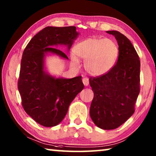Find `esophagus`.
Returning a JSON list of instances; mask_svg holds the SVG:
<instances>
[{
	"mask_svg": "<svg viewBox=\"0 0 156 156\" xmlns=\"http://www.w3.org/2000/svg\"><path fill=\"white\" fill-rule=\"evenodd\" d=\"M83 83L84 84V86H88L89 84V79L87 78H83Z\"/></svg>",
	"mask_w": 156,
	"mask_h": 156,
	"instance_id": "1",
	"label": "esophagus"
}]
</instances>
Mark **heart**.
Listing matches in <instances>:
<instances>
[{
  "label": "heart",
  "mask_w": 156,
  "mask_h": 156,
  "mask_svg": "<svg viewBox=\"0 0 156 156\" xmlns=\"http://www.w3.org/2000/svg\"><path fill=\"white\" fill-rule=\"evenodd\" d=\"M73 54L78 58L85 60L84 66L87 72L99 76L109 72L115 65L119 56V48L112 39L94 37L76 44ZM75 57L72 58V65L78 67V61Z\"/></svg>",
  "instance_id": "obj_1"
}]
</instances>
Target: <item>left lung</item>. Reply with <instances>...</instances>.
<instances>
[{
  "mask_svg": "<svg viewBox=\"0 0 156 156\" xmlns=\"http://www.w3.org/2000/svg\"><path fill=\"white\" fill-rule=\"evenodd\" d=\"M118 44L117 62L109 72L90 77L94 96L90 116L95 125L105 130L115 129L125 122L135 112L140 93V61L130 41L117 31H107Z\"/></svg>",
  "mask_w": 156,
  "mask_h": 156,
  "instance_id": "obj_1",
  "label": "left lung"
}]
</instances>
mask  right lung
<instances>
[{"instance_id":"right-lung-1","label":"right lung","mask_w":156,"mask_h":156,"mask_svg":"<svg viewBox=\"0 0 156 156\" xmlns=\"http://www.w3.org/2000/svg\"><path fill=\"white\" fill-rule=\"evenodd\" d=\"M78 34L75 26L47 27L31 39L23 53L18 80L22 106L44 126L58 125L71 102L84 88L82 76L56 78L44 72V54L51 52L68 60L64 52L52 47L63 44L69 50Z\"/></svg>"}]
</instances>
